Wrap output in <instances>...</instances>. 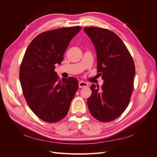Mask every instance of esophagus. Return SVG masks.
Instances as JSON below:
<instances>
[{
  "label": "esophagus",
  "mask_w": 157,
  "mask_h": 157,
  "mask_svg": "<svg viewBox=\"0 0 157 157\" xmlns=\"http://www.w3.org/2000/svg\"><path fill=\"white\" fill-rule=\"evenodd\" d=\"M88 86V84L87 82H84V81H80L78 84V86L79 88H83V87H87Z\"/></svg>",
  "instance_id": "1"
}]
</instances>
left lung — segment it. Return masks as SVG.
<instances>
[{"mask_svg": "<svg viewBox=\"0 0 157 157\" xmlns=\"http://www.w3.org/2000/svg\"><path fill=\"white\" fill-rule=\"evenodd\" d=\"M97 54V72L104 80L101 88L92 84L87 99L91 115L107 122L120 117L127 108L134 90L135 65L124 42L115 33L96 27H84Z\"/></svg>", "mask_w": 157, "mask_h": 157, "instance_id": "obj_1", "label": "left lung"}]
</instances>
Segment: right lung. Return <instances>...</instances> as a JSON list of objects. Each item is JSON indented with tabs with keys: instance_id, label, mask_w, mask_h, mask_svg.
Instances as JSON below:
<instances>
[{
	"instance_id": "obj_1",
	"label": "right lung",
	"mask_w": 157,
	"mask_h": 157,
	"mask_svg": "<svg viewBox=\"0 0 157 157\" xmlns=\"http://www.w3.org/2000/svg\"><path fill=\"white\" fill-rule=\"evenodd\" d=\"M81 27H63L40 33L25 51L20 68L23 96L35 115L44 122H57L67 115L78 88L74 77L59 78L60 64L71 39Z\"/></svg>"
}]
</instances>
